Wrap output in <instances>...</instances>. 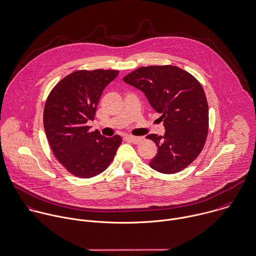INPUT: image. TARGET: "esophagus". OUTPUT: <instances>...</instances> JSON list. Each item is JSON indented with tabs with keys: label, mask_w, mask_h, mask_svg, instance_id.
Segmentation results:
<instances>
[{
	"label": "esophagus",
	"mask_w": 256,
	"mask_h": 256,
	"mask_svg": "<svg viewBox=\"0 0 256 256\" xmlns=\"http://www.w3.org/2000/svg\"><path fill=\"white\" fill-rule=\"evenodd\" d=\"M128 140L130 142H132L133 144H138L142 141V137H138V136H128Z\"/></svg>",
	"instance_id": "obj_1"
}]
</instances>
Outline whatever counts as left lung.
<instances>
[{"label":"left lung","instance_id":"1","mask_svg":"<svg viewBox=\"0 0 256 256\" xmlns=\"http://www.w3.org/2000/svg\"><path fill=\"white\" fill-rule=\"evenodd\" d=\"M123 80L141 90L162 115L164 136H147L158 148L150 167L163 174L186 168L202 152L208 130V106L200 84L172 66H142Z\"/></svg>","mask_w":256,"mask_h":256}]
</instances>
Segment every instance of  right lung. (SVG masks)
<instances>
[{"label":"right lung","instance_id":"1","mask_svg":"<svg viewBox=\"0 0 256 256\" xmlns=\"http://www.w3.org/2000/svg\"><path fill=\"white\" fill-rule=\"evenodd\" d=\"M118 70H78L62 78L50 91L44 110V126L56 158L74 176L92 178L110 165L122 139L90 132L104 88Z\"/></svg>","mask_w":256,"mask_h":256}]
</instances>
